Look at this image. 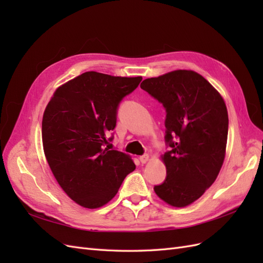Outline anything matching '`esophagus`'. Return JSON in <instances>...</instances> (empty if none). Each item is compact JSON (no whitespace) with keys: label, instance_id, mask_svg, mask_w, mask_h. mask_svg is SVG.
I'll use <instances>...</instances> for the list:
<instances>
[{"label":"esophagus","instance_id":"1","mask_svg":"<svg viewBox=\"0 0 263 263\" xmlns=\"http://www.w3.org/2000/svg\"><path fill=\"white\" fill-rule=\"evenodd\" d=\"M139 160L141 163H147L149 160V156L148 155H144V156H140L139 157Z\"/></svg>","mask_w":263,"mask_h":263}]
</instances>
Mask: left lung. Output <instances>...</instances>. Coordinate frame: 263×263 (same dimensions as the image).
<instances>
[{
	"instance_id": "1",
	"label": "left lung",
	"mask_w": 263,
	"mask_h": 263,
	"mask_svg": "<svg viewBox=\"0 0 263 263\" xmlns=\"http://www.w3.org/2000/svg\"><path fill=\"white\" fill-rule=\"evenodd\" d=\"M140 87L166 110L165 141L171 150L161 156L166 179L154 190L166 204L185 208L213 184L224 163L228 135L225 101L192 70L146 79Z\"/></svg>"
}]
</instances>
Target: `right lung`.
Wrapping results in <instances>:
<instances>
[{
    "label": "right lung",
    "mask_w": 263,
    "mask_h": 263,
    "mask_svg": "<svg viewBox=\"0 0 263 263\" xmlns=\"http://www.w3.org/2000/svg\"><path fill=\"white\" fill-rule=\"evenodd\" d=\"M141 77L87 71L54 91L43 115L44 153L66 194L85 209H99L136 169L129 155L104 148L116 126L119 102Z\"/></svg>",
    "instance_id": "add662e5"
}]
</instances>
